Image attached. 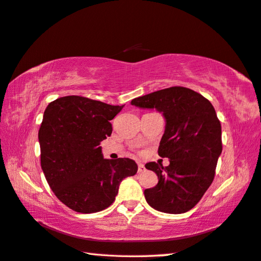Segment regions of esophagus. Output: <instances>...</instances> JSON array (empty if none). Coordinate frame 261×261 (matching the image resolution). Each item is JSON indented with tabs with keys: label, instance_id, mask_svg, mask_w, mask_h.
I'll return each instance as SVG.
<instances>
[{
	"label": "esophagus",
	"instance_id": "esophagus-1",
	"mask_svg": "<svg viewBox=\"0 0 261 261\" xmlns=\"http://www.w3.org/2000/svg\"><path fill=\"white\" fill-rule=\"evenodd\" d=\"M144 171H145V166H144V164L142 163H138V172L142 173Z\"/></svg>",
	"mask_w": 261,
	"mask_h": 261
}]
</instances>
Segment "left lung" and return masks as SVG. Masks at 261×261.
Segmentation results:
<instances>
[{"mask_svg": "<svg viewBox=\"0 0 261 261\" xmlns=\"http://www.w3.org/2000/svg\"><path fill=\"white\" fill-rule=\"evenodd\" d=\"M130 103L155 109L165 119L159 155L170 159V165L145 164L159 177L154 188L144 191L146 202L160 212H188L209 189L222 152L221 124L212 103L184 87L150 92Z\"/></svg>", "mask_w": 261, "mask_h": 261, "instance_id": "left-lung-1", "label": "left lung"}]
</instances>
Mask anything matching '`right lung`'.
I'll return each instance as SVG.
<instances>
[{"label": "right lung", "instance_id": "obj_1", "mask_svg": "<svg viewBox=\"0 0 261 261\" xmlns=\"http://www.w3.org/2000/svg\"><path fill=\"white\" fill-rule=\"evenodd\" d=\"M123 107L66 96L45 108L38 134L41 167L57 198L73 211L105 210L120 182L136 174L135 161L103 159L99 146L112 135L111 120Z\"/></svg>", "mask_w": 261, "mask_h": 261}]
</instances>
